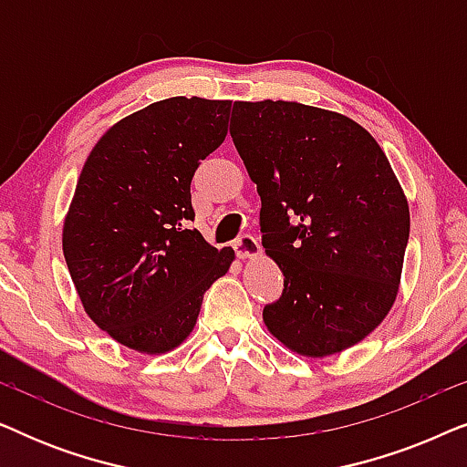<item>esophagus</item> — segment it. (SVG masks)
Returning <instances> with one entry per match:
<instances>
[{
	"mask_svg": "<svg viewBox=\"0 0 467 467\" xmlns=\"http://www.w3.org/2000/svg\"><path fill=\"white\" fill-rule=\"evenodd\" d=\"M235 254H238L240 259H251V257H257L261 253V246L257 238H254L253 234H242L238 240H235Z\"/></svg>",
	"mask_w": 467,
	"mask_h": 467,
	"instance_id": "1",
	"label": "esophagus"
}]
</instances>
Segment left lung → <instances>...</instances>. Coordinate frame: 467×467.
Listing matches in <instances>:
<instances>
[{"label": "left lung", "instance_id": "8db88e82", "mask_svg": "<svg viewBox=\"0 0 467 467\" xmlns=\"http://www.w3.org/2000/svg\"><path fill=\"white\" fill-rule=\"evenodd\" d=\"M232 123L285 276L267 329L306 357L353 347L391 310L410 234L387 155L355 120L297 101H235Z\"/></svg>", "mask_w": 467, "mask_h": 467}]
</instances>
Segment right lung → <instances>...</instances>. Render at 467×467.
I'll return each mask as SVG.
<instances>
[{"label": "right lung", "instance_id": "right-lung-1", "mask_svg": "<svg viewBox=\"0 0 467 467\" xmlns=\"http://www.w3.org/2000/svg\"><path fill=\"white\" fill-rule=\"evenodd\" d=\"M232 101L170 98L133 112L88 155L63 225V254L87 315L140 353L191 334L203 293L234 251L191 229V181L227 136Z\"/></svg>", "mask_w": 467, "mask_h": 467}]
</instances>
